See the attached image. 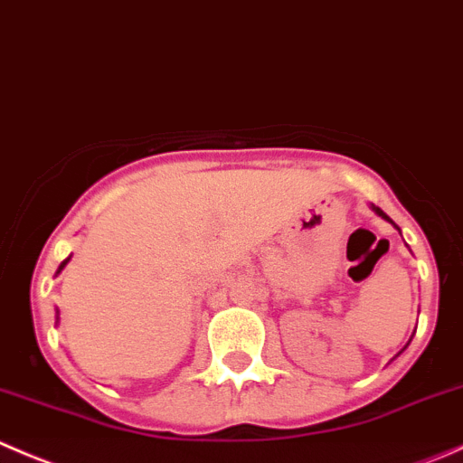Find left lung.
Returning <instances> with one entry per match:
<instances>
[{"label":"left lung","mask_w":463,"mask_h":463,"mask_svg":"<svg viewBox=\"0 0 463 463\" xmlns=\"http://www.w3.org/2000/svg\"><path fill=\"white\" fill-rule=\"evenodd\" d=\"M373 212H376V213H378V216H383V218H385V221H389V216H385V212H383V209L373 207ZM389 222H392V221H389Z\"/></svg>","instance_id":"obj_1"}]
</instances>
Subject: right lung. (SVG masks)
Instances as JSON below:
<instances>
[{"mask_svg": "<svg viewBox=\"0 0 463 463\" xmlns=\"http://www.w3.org/2000/svg\"><path fill=\"white\" fill-rule=\"evenodd\" d=\"M67 260H70V259H65V260H62V263H61V268H58V272H61V269L65 268V265H67Z\"/></svg>", "mask_w": 463, "mask_h": 463, "instance_id": "1", "label": "right lung"}]
</instances>
